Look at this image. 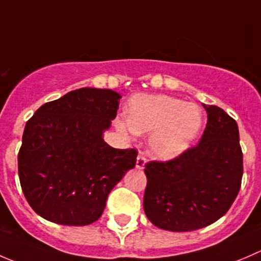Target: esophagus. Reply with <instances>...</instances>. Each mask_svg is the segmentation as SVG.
Returning <instances> with one entry per match:
<instances>
[{"label":"esophagus","mask_w":261,"mask_h":261,"mask_svg":"<svg viewBox=\"0 0 261 261\" xmlns=\"http://www.w3.org/2000/svg\"><path fill=\"white\" fill-rule=\"evenodd\" d=\"M145 163H146L145 156H144L143 154H139L138 158H136V168L143 169L144 167H145Z\"/></svg>","instance_id":"34e87169"}]
</instances>
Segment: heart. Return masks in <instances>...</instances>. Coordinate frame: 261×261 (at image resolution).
I'll list each match as a JSON object with an SVG mask.
<instances>
[{
	"label": "heart",
	"instance_id": "obj_1",
	"mask_svg": "<svg viewBox=\"0 0 261 261\" xmlns=\"http://www.w3.org/2000/svg\"><path fill=\"white\" fill-rule=\"evenodd\" d=\"M128 123L118 120L123 134H150L148 150L159 161L178 158L198 138L203 126V112L194 103L163 94H139L131 99Z\"/></svg>",
	"mask_w": 261,
	"mask_h": 261
}]
</instances>
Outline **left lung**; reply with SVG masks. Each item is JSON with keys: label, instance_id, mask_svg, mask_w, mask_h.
<instances>
[{"label": "left lung", "instance_id": "8db88e82", "mask_svg": "<svg viewBox=\"0 0 261 261\" xmlns=\"http://www.w3.org/2000/svg\"><path fill=\"white\" fill-rule=\"evenodd\" d=\"M208 122L200 143L178 158L145 164L144 212L158 228L200 229L228 212L241 187L239 126L222 108L205 106Z\"/></svg>", "mask_w": 261, "mask_h": 261}]
</instances>
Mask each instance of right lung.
<instances>
[{
    "label": "right lung",
    "mask_w": 261,
    "mask_h": 261,
    "mask_svg": "<svg viewBox=\"0 0 261 261\" xmlns=\"http://www.w3.org/2000/svg\"><path fill=\"white\" fill-rule=\"evenodd\" d=\"M121 95L82 88L43 105L25 125L17 164L33 211L65 226L98 221L108 195L134 168L138 151L115 149L103 139Z\"/></svg>",
    "instance_id": "right-lung-1"
}]
</instances>
